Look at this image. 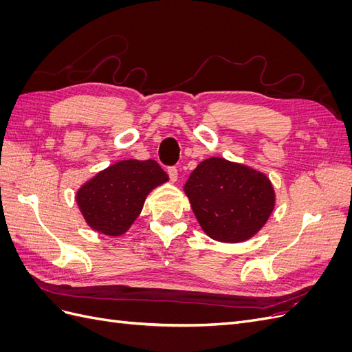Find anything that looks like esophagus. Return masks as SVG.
<instances>
[{"label": "esophagus", "instance_id": "1", "mask_svg": "<svg viewBox=\"0 0 352 352\" xmlns=\"http://www.w3.org/2000/svg\"><path fill=\"white\" fill-rule=\"evenodd\" d=\"M167 173H168L170 180H172V182H176V180H177V168L176 167H168Z\"/></svg>", "mask_w": 352, "mask_h": 352}]
</instances>
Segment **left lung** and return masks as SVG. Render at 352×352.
<instances>
[{"label": "left lung", "mask_w": 352, "mask_h": 352, "mask_svg": "<svg viewBox=\"0 0 352 352\" xmlns=\"http://www.w3.org/2000/svg\"><path fill=\"white\" fill-rule=\"evenodd\" d=\"M184 190L202 230L229 243L252 238L269 220L276 201L264 173L220 157L201 162Z\"/></svg>", "instance_id": "obj_1"}]
</instances>
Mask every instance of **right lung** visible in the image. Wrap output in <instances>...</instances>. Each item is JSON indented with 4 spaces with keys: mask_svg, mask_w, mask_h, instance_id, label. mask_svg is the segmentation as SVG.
<instances>
[{
    "mask_svg": "<svg viewBox=\"0 0 352 352\" xmlns=\"http://www.w3.org/2000/svg\"><path fill=\"white\" fill-rule=\"evenodd\" d=\"M167 180V173L154 160H123L82 185L76 201L94 230L119 236L140 216L146 195Z\"/></svg>",
    "mask_w": 352,
    "mask_h": 352,
    "instance_id": "1",
    "label": "right lung"
}]
</instances>
